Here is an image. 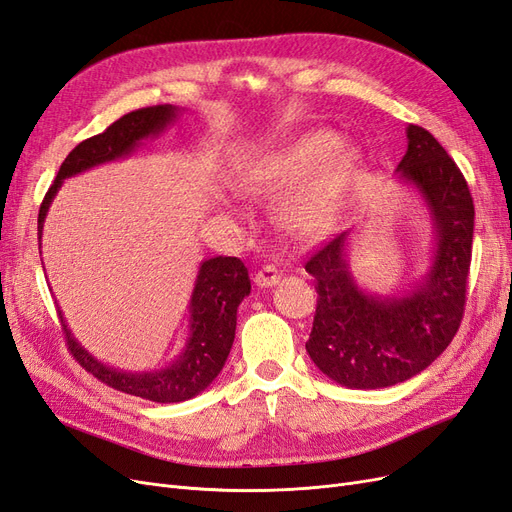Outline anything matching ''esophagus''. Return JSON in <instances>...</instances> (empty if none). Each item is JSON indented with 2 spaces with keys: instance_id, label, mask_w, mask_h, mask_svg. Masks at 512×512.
I'll return each instance as SVG.
<instances>
[{
  "instance_id": "obj_1",
  "label": "esophagus",
  "mask_w": 512,
  "mask_h": 512,
  "mask_svg": "<svg viewBox=\"0 0 512 512\" xmlns=\"http://www.w3.org/2000/svg\"><path fill=\"white\" fill-rule=\"evenodd\" d=\"M280 280V270L274 266V263H266L261 270L255 274V283L259 287H274Z\"/></svg>"
}]
</instances>
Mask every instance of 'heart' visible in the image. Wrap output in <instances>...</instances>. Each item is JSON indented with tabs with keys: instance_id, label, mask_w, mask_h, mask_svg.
Wrapping results in <instances>:
<instances>
[{
	"instance_id": "obj_1",
	"label": "heart",
	"mask_w": 512,
	"mask_h": 512,
	"mask_svg": "<svg viewBox=\"0 0 512 512\" xmlns=\"http://www.w3.org/2000/svg\"><path fill=\"white\" fill-rule=\"evenodd\" d=\"M340 142L334 131H310L263 157L253 170V185L266 195H280L311 180L287 206V223L302 234L329 232L364 174V153Z\"/></svg>"
}]
</instances>
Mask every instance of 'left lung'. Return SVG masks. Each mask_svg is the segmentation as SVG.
Here are the masks:
<instances>
[{
    "mask_svg": "<svg viewBox=\"0 0 512 512\" xmlns=\"http://www.w3.org/2000/svg\"><path fill=\"white\" fill-rule=\"evenodd\" d=\"M398 172L430 208L436 229L432 266L410 293L370 295L346 261L342 232L306 261L317 312L306 351L315 366L349 389H381L423 372L447 349L464 319L472 261L474 202L464 174L430 131L408 125Z\"/></svg>",
    "mask_w": 512,
    "mask_h": 512,
    "instance_id": "8db88e82",
    "label": "left lung"
}]
</instances>
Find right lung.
Instances as JSON below:
<instances>
[{"instance_id":"obj_1","label":"right lung","mask_w":512,"mask_h":512,"mask_svg":"<svg viewBox=\"0 0 512 512\" xmlns=\"http://www.w3.org/2000/svg\"><path fill=\"white\" fill-rule=\"evenodd\" d=\"M178 114L176 106H148L114 121L106 131L93 138L82 140L74 151L65 157L51 189L46 191L40 214H38V240H42V229L48 206L57 195L65 178L85 172L100 163L127 157L136 151L144 140L157 136L159 131L174 123ZM251 293L249 270L238 257H212L206 259L197 272L195 287L189 302V340L183 353L168 368L155 372H123L97 361L76 342L68 323L61 317L65 344L78 364L100 378L108 387L138 395V398L170 404L185 402L193 395L204 391L225 366V359L232 351L236 338V315L240 302Z\"/></svg>"}]
</instances>
